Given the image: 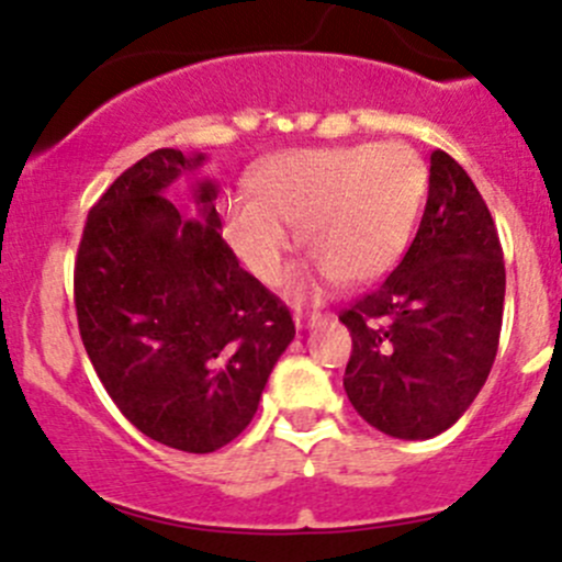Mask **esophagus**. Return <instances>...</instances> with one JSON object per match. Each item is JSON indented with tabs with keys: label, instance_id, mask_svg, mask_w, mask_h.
Segmentation results:
<instances>
[{
	"label": "esophagus",
	"instance_id": "esophagus-1",
	"mask_svg": "<svg viewBox=\"0 0 562 562\" xmlns=\"http://www.w3.org/2000/svg\"><path fill=\"white\" fill-rule=\"evenodd\" d=\"M329 318V315H321V313H310V315H304V313H296V329H310V326H318V324H324V321Z\"/></svg>",
	"mask_w": 562,
	"mask_h": 562
}]
</instances>
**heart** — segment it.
Segmentation results:
<instances>
[{"label":"heart","mask_w":562,"mask_h":562,"mask_svg":"<svg viewBox=\"0 0 562 562\" xmlns=\"http://www.w3.org/2000/svg\"><path fill=\"white\" fill-rule=\"evenodd\" d=\"M252 198L227 205L222 220L231 252L266 285L285 277L296 247L313 263L291 280L293 299L329 285L384 280L412 244L428 194L426 161L401 143H357L291 150L266 159L249 178Z\"/></svg>","instance_id":"obj_1"}]
</instances>
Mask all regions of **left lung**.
<instances>
[{"instance_id":"obj_1","label":"left lung","mask_w":562,"mask_h":562,"mask_svg":"<svg viewBox=\"0 0 562 562\" xmlns=\"http://www.w3.org/2000/svg\"><path fill=\"white\" fill-rule=\"evenodd\" d=\"M505 263L497 227L464 167L431 154L428 203L401 263L342 310L353 340L346 395L395 439H431L470 408L499 346Z\"/></svg>"}]
</instances>
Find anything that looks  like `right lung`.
<instances>
[{
    "label": "right lung",
    "mask_w": 562,
    "mask_h": 562,
    "mask_svg": "<svg viewBox=\"0 0 562 562\" xmlns=\"http://www.w3.org/2000/svg\"><path fill=\"white\" fill-rule=\"evenodd\" d=\"M205 156L161 148L87 214L74 269L85 351L131 426L183 453H214L252 423L296 326L222 238L216 183L187 216L167 189Z\"/></svg>",
    "instance_id": "add662e5"
}]
</instances>
